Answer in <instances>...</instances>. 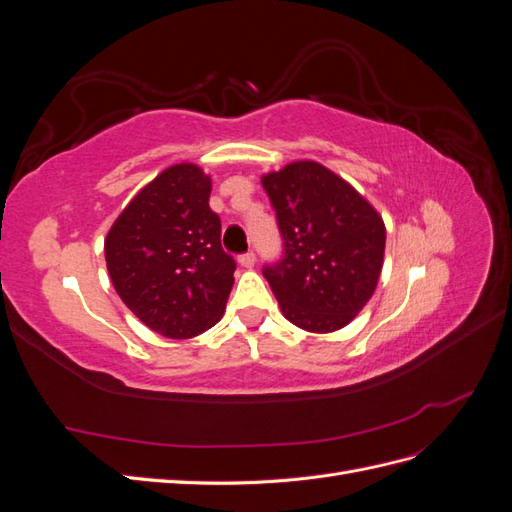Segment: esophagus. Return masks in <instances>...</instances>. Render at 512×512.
<instances>
[{
  "label": "esophagus",
  "mask_w": 512,
  "mask_h": 512,
  "mask_svg": "<svg viewBox=\"0 0 512 512\" xmlns=\"http://www.w3.org/2000/svg\"><path fill=\"white\" fill-rule=\"evenodd\" d=\"M239 265L245 269H252L256 265V254L254 252H245L239 256Z\"/></svg>",
  "instance_id": "34e87169"
}]
</instances>
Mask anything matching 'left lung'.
<instances>
[{"label":"left lung","mask_w":512,"mask_h":512,"mask_svg":"<svg viewBox=\"0 0 512 512\" xmlns=\"http://www.w3.org/2000/svg\"><path fill=\"white\" fill-rule=\"evenodd\" d=\"M282 235V258L262 275L284 316L331 333L361 312L382 271L386 230L350 183L318 162H292L262 177Z\"/></svg>","instance_id":"obj_1"}]
</instances>
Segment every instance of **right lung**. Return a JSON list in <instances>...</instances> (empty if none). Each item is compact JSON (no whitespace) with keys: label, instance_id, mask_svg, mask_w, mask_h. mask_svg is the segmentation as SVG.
<instances>
[{"label":"right lung","instance_id":"add662e5","mask_svg":"<svg viewBox=\"0 0 512 512\" xmlns=\"http://www.w3.org/2000/svg\"><path fill=\"white\" fill-rule=\"evenodd\" d=\"M211 179L194 164L166 168L108 230L106 267L121 301L151 331L188 339L224 314L237 262L222 250Z\"/></svg>","mask_w":512,"mask_h":512}]
</instances>
